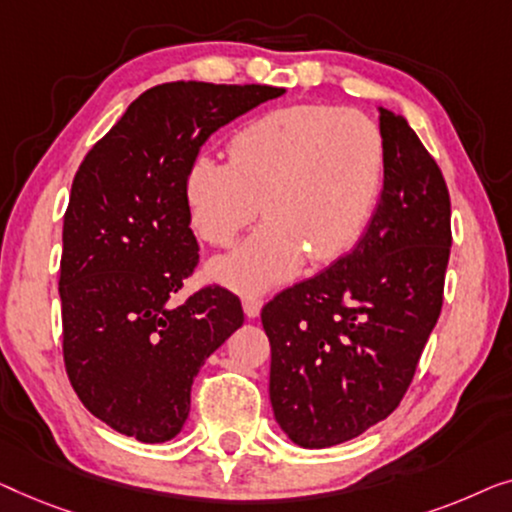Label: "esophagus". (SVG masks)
Returning <instances> with one entry per match:
<instances>
[{
	"label": "esophagus",
	"mask_w": 512,
	"mask_h": 512,
	"mask_svg": "<svg viewBox=\"0 0 512 512\" xmlns=\"http://www.w3.org/2000/svg\"><path fill=\"white\" fill-rule=\"evenodd\" d=\"M262 304H264L262 299L248 294V297H243V313H246L250 320H255V318H259V313H262Z\"/></svg>",
	"instance_id": "34e87169"
}]
</instances>
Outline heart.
<instances>
[{
	"instance_id": "1",
	"label": "heart",
	"mask_w": 512,
	"mask_h": 512,
	"mask_svg": "<svg viewBox=\"0 0 512 512\" xmlns=\"http://www.w3.org/2000/svg\"><path fill=\"white\" fill-rule=\"evenodd\" d=\"M229 162L201 153L185 171V206L201 239L227 246L269 215L211 276L262 292L297 276L306 257L329 264L350 253L376 211L385 139L369 115L329 104L271 109L229 139Z\"/></svg>"
}]
</instances>
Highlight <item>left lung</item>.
Listing matches in <instances>:
<instances>
[{"mask_svg":"<svg viewBox=\"0 0 512 512\" xmlns=\"http://www.w3.org/2000/svg\"><path fill=\"white\" fill-rule=\"evenodd\" d=\"M385 181L352 248L262 308L273 417L301 448L350 441L406 394L443 304L450 194L403 115L378 106Z\"/></svg>","mask_w":512,"mask_h":512,"instance_id":"obj_1","label":"left lung"}]
</instances>
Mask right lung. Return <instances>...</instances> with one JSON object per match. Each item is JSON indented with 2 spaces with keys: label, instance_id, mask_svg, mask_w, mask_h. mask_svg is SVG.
Masks as SVG:
<instances>
[{
  "label": "right lung",
  "instance_id": "obj_1",
  "mask_svg": "<svg viewBox=\"0 0 512 512\" xmlns=\"http://www.w3.org/2000/svg\"><path fill=\"white\" fill-rule=\"evenodd\" d=\"M283 92L155 85L78 169L62 229L64 366L83 406L118 434H181L194 376L243 325L241 301L222 287L174 304L199 259L185 171L208 136Z\"/></svg>",
  "mask_w": 512,
  "mask_h": 512
}]
</instances>
